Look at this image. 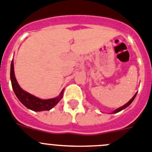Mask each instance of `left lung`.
<instances>
[{
	"mask_svg": "<svg viewBox=\"0 0 152 152\" xmlns=\"http://www.w3.org/2000/svg\"><path fill=\"white\" fill-rule=\"evenodd\" d=\"M136 95H137V93H135V95H134V96H133L132 98L131 99V100H130V101H129V102H128L127 103L125 104V105H124L123 106H122V107H120V108H118V109H115V110L114 112H113V113H118V112H120V111H122V109H125V108H126V107H128V106H129V105H130V104H131L132 102H133V100L134 99V98H135V96H136Z\"/></svg>",
	"mask_w": 152,
	"mask_h": 152,
	"instance_id": "8db88e82",
	"label": "left lung"
}]
</instances>
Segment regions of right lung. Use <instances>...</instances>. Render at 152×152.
Wrapping results in <instances>:
<instances>
[{"label": "right lung", "instance_id": "right-lung-1", "mask_svg": "<svg viewBox=\"0 0 152 152\" xmlns=\"http://www.w3.org/2000/svg\"><path fill=\"white\" fill-rule=\"evenodd\" d=\"M10 80H11L13 90L21 103L28 109L35 111V112L50 110L53 106H55L63 98V90L61 92L60 96H58L56 98L50 99H40L36 96H33V95L23 90L18 85V82L16 80L15 76H14L13 60L11 62V65H10Z\"/></svg>", "mask_w": 152, "mask_h": 152}]
</instances>
